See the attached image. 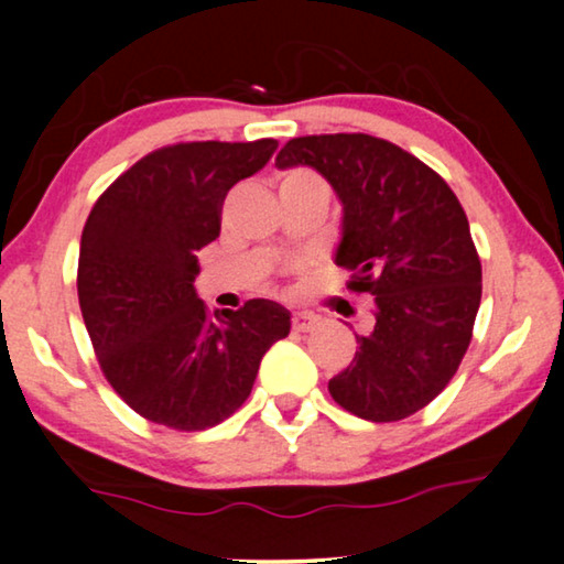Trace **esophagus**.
Listing matches in <instances>:
<instances>
[{
	"mask_svg": "<svg viewBox=\"0 0 564 564\" xmlns=\"http://www.w3.org/2000/svg\"><path fill=\"white\" fill-rule=\"evenodd\" d=\"M323 326V318L315 313H295L292 315V328L303 330V334H311V330H318Z\"/></svg>",
	"mask_w": 564,
	"mask_h": 564,
	"instance_id": "1",
	"label": "esophagus"
}]
</instances>
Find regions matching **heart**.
<instances>
[{"mask_svg": "<svg viewBox=\"0 0 564 564\" xmlns=\"http://www.w3.org/2000/svg\"><path fill=\"white\" fill-rule=\"evenodd\" d=\"M305 184H318V187H326L323 180L318 174L307 172V169H292L280 180V192H288V189H295V187H305Z\"/></svg>", "mask_w": 564, "mask_h": 564, "instance_id": "obj_1", "label": "heart"}]
</instances>
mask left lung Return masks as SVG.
I'll use <instances>...</instances> for the list:
<instances>
[{"label": "left lung", "instance_id": "obj_1", "mask_svg": "<svg viewBox=\"0 0 564 564\" xmlns=\"http://www.w3.org/2000/svg\"><path fill=\"white\" fill-rule=\"evenodd\" d=\"M276 166H311L344 207L336 264L346 288L375 297V328L357 336L330 398L365 421H400L429 405L465 357L482 295L467 215L434 169L367 133L292 138Z\"/></svg>", "mask_w": 564, "mask_h": 564}]
</instances>
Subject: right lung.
<instances>
[{"mask_svg":"<svg viewBox=\"0 0 564 564\" xmlns=\"http://www.w3.org/2000/svg\"><path fill=\"white\" fill-rule=\"evenodd\" d=\"M276 141H195L135 161L91 207L79 246V305L99 367L138 415L205 431L251 395L290 311L249 300L207 313L197 251L220 236L223 199L272 159Z\"/></svg>","mask_w":564,"mask_h":564,"instance_id":"1","label":"right lung"}]
</instances>
